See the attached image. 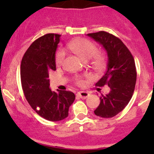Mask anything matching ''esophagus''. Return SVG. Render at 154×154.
<instances>
[{
	"instance_id": "1",
	"label": "esophagus",
	"mask_w": 154,
	"mask_h": 154,
	"mask_svg": "<svg viewBox=\"0 0 154 154\" xmlns=\"http://www.w3.org/2000/svg\"><path fill=\"white\" fill-rule=\"evenodd\" d=\"M76 96L79 98H82V99H86L87 97L89 96V93L87 92H77Z\"/></svg>"
}]
</instances>
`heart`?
<instances>
[{
  "label": "heart",
  "instance_id": "b5f03b06",
  "mask_svg": "<svg viewBox=\"0 0 154 154\" xmlns=\"http://www.w3.org/2000/svg\"><path fill=\"white\" fill-rule=\"evenodd\" d=\"M69 47L71 50H72L75 54L79 55L83 60H89L93 57L97 55L98 48L93 42L88 39L81 38L76 39L73 41L69 45ZM65 57V50L64 48H59L56 51L55 54V64L57 65H61L63 63V61ZM103 63V60L101 58H98L96 60V65L97 66H101ZM74 81L76 84L78 85H82L83 83V80L82 79L81 77L76 76L74 78Z\"/></svg>",
  "mask_w": 154,
  "mask_h": 154
}]
</instances>
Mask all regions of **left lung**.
<instances>
[{
  "label": "left lung",
  "instance_id": "obj_1",
  "mask_svg": "<svg viewBox=\"0 0 154 154\" xmlns=\"http://www.w3.org/2000/svg\"><path fill=\"white\" fill-rule=\"evenodd\" d=\"M87 35L102 45L108 56L106 72L96 85H108L110 92L99 98L94 113L103 118L113 117L124 109L133 96L137 81L135 61L123 42L112 34L101 31Z\"/></svg>",
  "mask_w": 154,
  "mask_h": 154
}]
</instances>
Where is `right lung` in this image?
I'll use <instances>...</instances> for the list:
<instances>
[{
  "mask_svg": "<svg viewBox=\"0 0 154 154\" xmlns=\"http://www.w3.org/2000/svg\"><path fill=\"white\" fill-rule=\"evenodd\" d=\"M60 35L47 34L31 45L21 65L23 92L31 108L44 119L60 121L69 116V109L75 99L70 91L53 92L49 88V73L56 70L55 51Z\"/></svg>",
  "mask_w": 154,
  "mask_h": 154,
  "instance_id": "add662e5",
  "label": "right lung"
}]
</instances>
